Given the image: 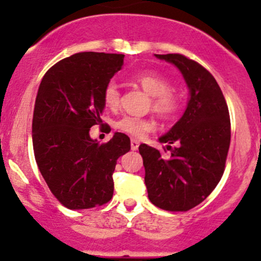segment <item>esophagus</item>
<instances>
[{"label": "esophagus", "instance_id": "esophagus-1", "mask_svg": "<svg viewBox=\"0 0 261 261\" xmlns=\"http://www.w3.org/2000/svg\"><path fill=\"white\" fill-rule=\"evenodd\" d=\"M139 145H140V141L136 139H131V150H138Z\"/></svg>", "mask_w": 261, "mask_h": 261}]
</instances>
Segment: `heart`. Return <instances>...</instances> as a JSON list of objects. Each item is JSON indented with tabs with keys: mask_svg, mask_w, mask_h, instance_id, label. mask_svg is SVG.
<instances>
[{
	"mask_svg": "<svg viewBox=\"0 0 261 261\" xmlns=\"http://www.w3.org/2000/svg\"><path fill=\"white\" fill-rule=\"evenodd\" d=\"M147 94L151 96L152 110L160 116H172L179 109V96L170 89V84L165 78L155 73H140L133 78ZM103 102L109 109H117L120 105V87L115 81H110L103 89ZM116 127L134 138H143L152 130L154 123L149 118L125 116L117 121Z\"/></svg>",
	"mask_w": 261,
	"mask_h": 261,
	"instance_id": "b5f03b06",
	"label": "heart"
}]
</instances>
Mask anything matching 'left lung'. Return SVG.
Listing matches in <instances>:
<instances>
[{
    "mask_svg": "<svg viewBox=\"0 0 261 261\" xmlns=\"http://www.w3.org/2000/svg\"><path fill=\"white\" fill-rule=\"evenodd\" d=\"M155 57L180 70L189 98L179 121L159 138L168 144L169 156L146 144L139 146L147 196L162 210L188 211L203 202L221 180L230 147V115L220 86L206 68L181 54Z\"/></svg>",
    "mask_w": 261,
    "mask_h": 261,
    "instance_id": "1",
    "label": "left lung"
}]
</instances>
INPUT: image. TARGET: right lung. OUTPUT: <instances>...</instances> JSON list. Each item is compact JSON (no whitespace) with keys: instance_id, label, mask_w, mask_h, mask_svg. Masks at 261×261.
Listing matches in <instances>:
<instances>
[{"instance_id":"add662e5","label":"right lung","mask_w":261,"mask_h":261,"mask_svg":"<svg viewBox=\"0 0 261 261\" xmlns=\"http://www.w3.org/2000/svg\"><path fill=\"white\" fill-rule=\"evenodd\" d=\"M123 54L84 51L60 60L39 86L33 117L36 164L55 198L69 210L102 206L112 198L116 163L130 139L109 143L89 136L102 123L103 89L122 68Z\"/></svg>"}]
</instances>
